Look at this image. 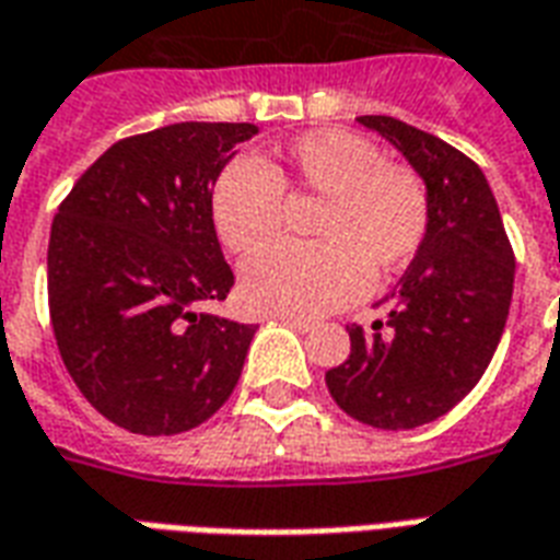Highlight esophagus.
Segmentation results:
<instances>
[{"mask_svg":"<svg viewBox=\"0 0 560 560\" xmlns=\"http://www.w3.org/2000/svg\"><path fill=\"white\" fill-rule=\"evenodd\" d=\"M281 324H288L296 332H312L315 329V320H305V317H293V315H279Z\"/></svg>","mask_w":560,"mask_h":560,"instance_id":"obj_1","label":"esophagus"}]
</instances>
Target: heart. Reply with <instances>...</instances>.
<instances>
[{"label": "heart", "mask_w": 560, "mask_h": 560, "mask_svg": "<svg viewBox=\"0 0 560 560\" xmlns=\"http://www.w3.org/2000/svg\"><path fill=\"white\" fill-rule=\"evenodd\" d=\"M281 195L320 197L317 243H281L243 269L245 303L269 315H327L413 260L429 233V195L411 167L372 140L324 128L264 164L231 159L209 188V219L233 255H255L281 231Z\"/></svg>", "instance_id": "obj_1"}]
</instances>
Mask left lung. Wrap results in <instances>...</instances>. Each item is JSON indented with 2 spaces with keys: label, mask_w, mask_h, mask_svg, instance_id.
<instances>
[{
  "label": "left lung",
  "mask_w": 560,
  "mask_h": 560,
  "mask_svg": "<svg viewBox=\"0 0 560 560\" xmlns=\"http://www.w3.org/2000/svg\"><path fill=\"white\" fill-rule=\"evenodd\" d=\"M420 173L429 233L387 317L353 324L351 357L327 372L329 396L353 420L399 432L444 417L477 387L504 332L516 257L482 171L434 135L393 116H360Z\"/></svg>",
  "instance_id": "obj_1"
}]
</instances>
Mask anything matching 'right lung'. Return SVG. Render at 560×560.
Instances as JSON below:
<instances>
[{"label": "right lung", "instance_id": "right-lung-1", "mask_svg": "<svg viewBox=\"0 0 560 560\" xmlns=\"http://www.w3.org/2000/svg\"><path fill=\"white\" fill-rule=\"evenodd\" d=\"M252 122H176L114 143L50 228L47 296L68 375L135 434L195 429L231 399L252 324L197 312L233 272L209 219L215 173Z\"/></svg>", "mask_w": 560, "mask_h": 560}]
</instances>
